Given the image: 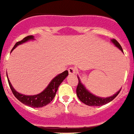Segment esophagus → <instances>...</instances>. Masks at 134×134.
<instances>
[{"mask_svg":"<svg viewBox=\"0 0 134 134\" xmlns=\"http://www.w3.org/2000/svg\"><path fill=\"white\" fill-rule=\"evenodd\" d=\"M68 72L70 74H74L77 72L76 71V68H74V67H70V68H68Z\"/></svg>","mask_w":134,"mask_h":134,"instance_id":"1","label":"esophagus"}]
</instances>
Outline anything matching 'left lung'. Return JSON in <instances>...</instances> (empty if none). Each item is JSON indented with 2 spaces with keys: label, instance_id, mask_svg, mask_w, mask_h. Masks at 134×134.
<instances>
[{
  "label": "left lung",
  "instance_id": "1",
  "mask_svg": "<svg viewBox=\"0 0 134 134\" xmlns=\"http://www.w3.org/2000/svg\"><path fill=\"white\" fill-rule=\"evenodd\" d=\"M111 41L118 48H119L121 50V52H123V49L121 48V45L119 44V42L117 40L113 39V40H111ZM78 79H79V83H78L77 87H76V94H77L79 99L81 100L82 102L86 104V105H88V106H101V105L108 103L111 102V100H113L118 95V94L121 91L120 89L118 93H115L113 96H111V97H98L97 96L93 95V94L89 93L85 88L83 85L80 82V80L79 77H78Z\"/></svg>",
  "mask_w": 134,
  "mask_h": 134
}]
</instances>
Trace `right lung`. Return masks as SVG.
I'll return each instance as SVG.
<instances>
[{
  "label": "right lung",
  "mask_w": 134,
  "mask_h": 134,
  "mask_svg": "<svg viewBox=\"0 0 134 134\" xmlns=\"http://www.w3.org/2000/svg\"><path fill=\"white\" fill-rule=\"evenodd\" d=\"M33 39H34L33 35H29V36L25 37L21 41H18V42H16L15 43V45L14 46L13 49H12V51L18 45L24 43V42L29 40H33ZM68 75V71H64L62 73L57 76H55L51 81V82L48 85V87L42 93L33 96H26L24 95V94H21L20 93H17L13 88V86H12L9 79H8V82H9V85L12 91V93H13L15 97L18 99L19 101H21L22 103L25 104V105H27V106H29L31 107L38 108V107H44V106L47 105L48 104H49L54 99V97H55V94H56L57 91H58V86H60V84L62 83V82L66 79V77Z\"/></svg>",
  "instance_id": "obj_1"
}]
</instances>
